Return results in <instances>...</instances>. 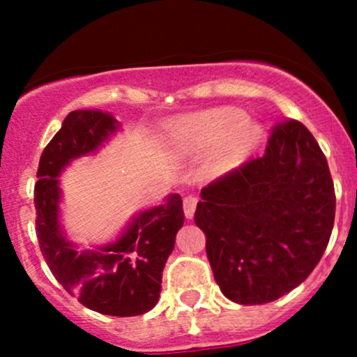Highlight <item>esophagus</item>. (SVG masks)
<instances>
[{"instance_id":"esophagus-1","label":"esophagus","mask_w":357,"mask_h":357,"mask_svg":"<svg viewBox=\"0 0 357 357\" xmlns=\"http://www.w3.org/2000/svg\"><path fill=\"white\" fill-rule=\"evenodd\" d=\"M196 204H198V199L195 198V196H186L183 202V208H184V215H186V218H192V215H195L196 211Z\"/></svg>"}]
</instances>
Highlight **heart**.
Segmentation results:
<instances>
[{
	"label": "heart",
	"mask_w": 357,
	"mask_h": 357,
	"mask_svg": "<svg viewBox=\"0 0 357 357\" xmlns=\"http://www.w3.org/2000/svg\"><path fill=\"white\" fill-rule=\"evenodd\" d=\"M260 137V126L247 122V114L233 107L215 109L186 119L176 130L178 146L188 153L211 151L227 142L213 166L218 174L233 171L247 161Z\"/></svg>",
	"instance_id": "obj_1"
}]
</instances>
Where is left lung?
<instances>
[{
	"label": "left lung",
	"instance_id": "left-lung-1",
	"mask_svg": "<svg viewBox=\"0 0 357 357\" xmlns=\"http://www.w3.org/2000/svg\"><path fill=\"white\" fill-rule=\"evenodd\" d=\"M334 216L326 155L309 129L290 119L273 127L261 158L203 188L195 221L223 296L255 305L277 301L312 273Z\"/></svg>",
	"mask_w": 357,
	"mask_h": 357
}]
</instances>
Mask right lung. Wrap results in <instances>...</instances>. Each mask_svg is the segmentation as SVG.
<instances>
[{
    "mask_svg": "<svg viewBox=\"0 0 357 357\" xmlns=\"http://www.w3.org/2000/svg\"><path fill=\"white\" fill-rule=\"evenodd\" d=\"M119 129L100 110H73L40 158L35 184L36 236L53 277L87 309L116 317L149 312L161 294L162 268L184 223L183 199L139 213L116 241L96 250H77L60 227L59 176L80 155L96 153Z\"/></svg>",
    "mask_w": 357,
    "mask_h": 357,
    "instance_id": "1",
    "label": "right lung"
}]
</instances>
